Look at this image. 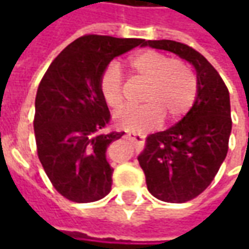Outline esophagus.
Here are the masks:
<instances>
[{"label":"esophagus","mask_w":249,"mask_h":249,"mask_svg":"<svg viewBox=\"0 0 249 249\" xmlns=\"http://www.w3.org/2000/svg\"><path fill=\"white\" fill-rule=\"evenodd\" d=\"M127 139L134 144V145H142L144 144V136L142 134H137V133H129L127 134Z\"/></svg>","instance_id":"1"}]
</instances>
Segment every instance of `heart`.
Returning a JSON list of instances; mask_svg holds the SVG:
<instances>
[{
	"label": "heart",
	"instance_id": "heart-1",
	"mask_svg": "<svg viewBox=\"0 0 249 249\" xmlns=\"http://www.w3.org/2000/svg\"><path fill=\"white\" fill-rule=\"evenodd\" d=\"M133 76L145 82L140 108L120 110L116 124L129 131H141L158 126L162 118L175 123L191 110L198 95V77L194 69L183 59H172L165 53L147 50L136 53L129 61ZM101 97L110 109L124 105L122 73L116 63L107 65L100 77Z\"/></svg>",
	"mask_w": 249,
	"mask_h": 249
}]
</instances>
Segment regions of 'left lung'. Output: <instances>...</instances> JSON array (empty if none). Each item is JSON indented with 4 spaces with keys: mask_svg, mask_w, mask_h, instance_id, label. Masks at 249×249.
Here are the masks:
<instances>
[{
    "mask_svg": "<svg viewBox=\"0 0 249 249\" xmlns=\"http://www.w3.org/2000/svg\"><path fill=\"white\" fill-rule=\"evenodd\" d=\"M145 45L176 53L196 71L194 107L175 126L148 136L139 157L149 193L160 201L183 204L205 191L227 155L230 95L215 68L187 44L148 40Z\"/></svg>",
    "mask_w": 249,
    "mask_h": 249,
    "instance_id": "obj_1",
    "label": "left lung"
}]
</instances>
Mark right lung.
Returning <instances> with one entry per match:
<instances>
[{"label":"right lung","mask_w":249,"mask_h":249,"mask_svg":"<svg viewBox=\"0 0 249 249\" xmlns=\"http://www.w3.org/2000/svg\"><path fill=\"white\" fill-rule=\"evenodd\" d=\"M145 44L86 34L53 59L40 82L33 120L37 155L53 188L69 201L94 202L110 191L113 169L105 152L124 133H104L110 113L98 77L115 56Z\"/></svg>","instance_id":"right-lung-1"}]
</instances>
